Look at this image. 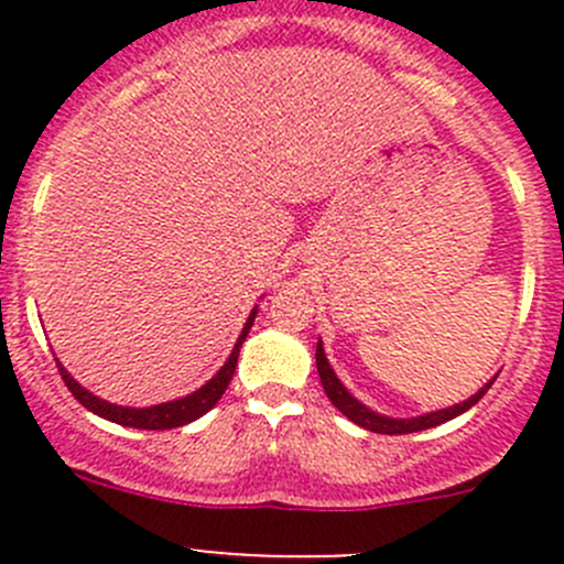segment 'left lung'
<instances>
[{
	"label": "left lung",
	"mask_w": 564,
	"mask_h": 564,
	"mask_svg": "<svg viewBox=\"0 0 564 564\" xmlns=\"http://www.w3.org/2000/svg\"><path fill=\"white\" fill-rule=\"evenodd\" d=\"M316 368H318V379H322V388H324V392H327L329 401H333V406L338 409L340 414H346L351 423H357L360 429H366V431H373V434H414V431L434 429V425L447 423V420L458 417V414H464L466 409L475 406V403L480 401V398L488 392V388L494 384V379H491V382L482 384L475 395L466 398L464 403L440 409V412L420 414V417H388V414H379V412H373V409H368L366 403L357 401V398L351 395L344 384H340V379L335 377V371L329 368L327 355H324V349H322V340L316 344Z\"/></svg>",
	"instance_id": "left-lung-1"
}]
</instances>
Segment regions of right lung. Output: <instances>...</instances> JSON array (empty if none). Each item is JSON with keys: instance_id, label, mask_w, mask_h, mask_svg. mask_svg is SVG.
<instances>
[{"instance_id": "add662e5", "label": "right lung", "mask_w": 564, "mask_h": 564, "mask_svg": "<svg viewBox=\"0 0 564 564\" xmlns=\"http://www.w3.org/2000/svg\"><path fill=\"white\" fill-rule=\"evenodd\" d=\"M256 311L259 308L250 311L246 327H242V333H240V338H237L235 349H231L229 360L224 362V368H220V371L215 373L207 384H202V388H198L196 392H191V395L176 398V401L158 403V406L133 409V406H117V403H108V401H104V398L93 395L87 388H82V384H78L76 379L67 373V368L62 366L59 360H56V368H59L62 379H65L67 390L76 395V401L82 403V406H87L89 412L98 414V417L111 420V423H117V425H128V429H144V431L180 429V425H187V423H193V420L202 417V414H207L209 409L220 401V395H224L226 388H229L231 377H235L237 357H240V346H242V340L248 338L250 327H253Z\"/></svg>"}]
</instances>
